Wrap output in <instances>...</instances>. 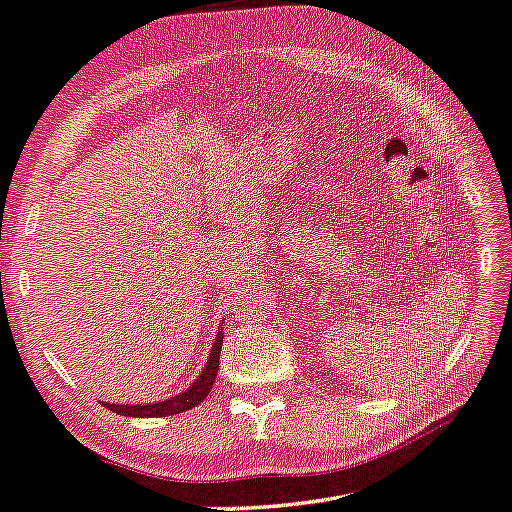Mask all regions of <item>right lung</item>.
<instances>
[{
    "label": "right lung",
    "instance_id": "obj_1",
    "mask_svg": "<svg viewBox=\"0 0 512 512\" xmlns=\"http://www.w3.org/2000/svg\"><path fill=\"white\" fill-rule=\"evenodd\" d=\"M221 345H224V322L217 331L215 345L210 349V356L206 367L201 369V374L197 380L185 389V392L176 394L172 398H165V401H156V403H138V405H118V403H102L107 410L123 414V416H132V418H154V416H172V414H181L192 410L194 405H199L203 398L210 394L212 383H215L217 371H219V356H221Z\"/></svg>",
    "mask_w": 512,
    "mask_h": 512
}]
</instances>
